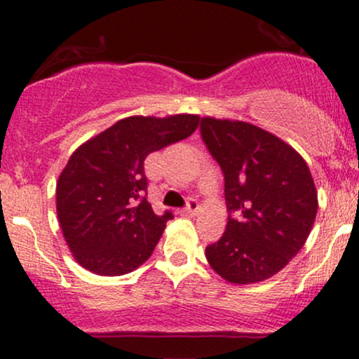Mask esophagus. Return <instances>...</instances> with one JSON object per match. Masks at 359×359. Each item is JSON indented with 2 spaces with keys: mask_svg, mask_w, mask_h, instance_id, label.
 Here are the masks:
<instances>
[{
  "mask_svg": "<svg viewBox=\"0 0 359 359\" xmlns=\"http://www.w3.org/2000/svg\"><path fill=\"white\" fill-rule=\"evenodd\" d=\"M199 209H201V205L196 199H189L187 208L184 209V214H187V216H196V214L199 212Z\"/></svg>",
  "mask_w": 359,
  "mask_h": 359,
  "instance_id": "34e87169",
  "label": "esophagus"
}]
</instances>
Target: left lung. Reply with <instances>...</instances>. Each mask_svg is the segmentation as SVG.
I'll use <instances>...</instances> for the list:
<instances>
[{
  "label": "left lung",
  "instance_id": "8db88e82",
  "mask_svg": "<svg viewBox=\"0 0 359 359\" xmlns=\"http://www.w3.org/2000/svg\"><path fill=\"white\" fill-rule=\"evenodd\" d=\"M205 147L224 174L228 211L221 240L205 248L211 269L234 285L269 280L306 245L317 208L306 160L282 138L240 119L205 116Z\"/></svg>",
  "mask_w": 359,
  "mask_h": 359
}]
</instances>
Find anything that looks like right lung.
<instances>
[{"label": "right lung", "mask_w": 359, "mask_h": 359, "mask_svg": "<svg viewBox=\"0 0 359 359\" xmlns=\"http://www.w3.org/2000/svg\"><path fill=\"white\" fill-rule=\"evenodd\" d=\"M199 114L130 116L76 148L55 189L64 240L82 269L118 277L150 258L172 212L148 204L145 158L191 137Z\"/></svg>", "instance_id": "add662e5"}]
</instances>
